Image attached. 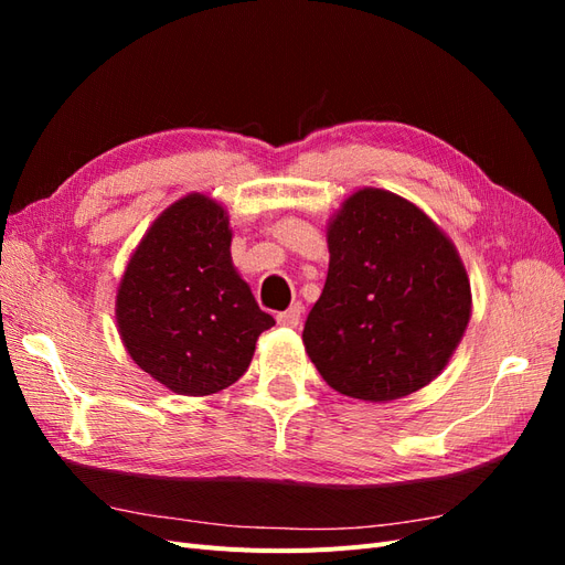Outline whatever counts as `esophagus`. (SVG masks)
Returning <instances> with one entry per match:
<instances>
[{"label": "esophagus", "instance_id": "obj_1", "mask_svg": "<svg viewBox=\"0 0 565 565\" xmlns=\"http://www.w3.org/2000/svg\"><path fill=\"white\" fill-rule=\"evenodd\" d=\"M301 313H303L301 303H292L287 311L278 313V322L282 324V328H297L299 320H301Z\"/></svg>", "mask_w": 565, "mask_h": 565}]
</instances>
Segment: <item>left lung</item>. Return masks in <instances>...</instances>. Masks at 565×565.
I'll return each mask as SVG.
<instances>
[{"label":"left lung","instance_id":"obj_1","mask_svg":"<svg viewBox=\"0 0 565 565\" xmlns=\"http://www.w3.org/2000/svg\"><path fill=\"white\" fill-rule=\"evenodd\" d=\"M328 247V280L303 324L322 380L372 403L429 384L471 316L452 243L413 202L365 188L339 210Z\"/></svg>","mask_w":565,"mask_h":565}]
</instances>
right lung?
Masks as SVG:
<instances>
[{
    "label": "right lung",
    "mask_w": 565,
    "mask_h": 565,
    "mask_svg": "<svg viewBox=\"0 0 565 565\" xmlns=\"http://www.w3.org/2000/svg\"><path fill=\"white\" fill-rule=\"evenodd\" d=\"M134 363L174 393L210 396L243 377L276 324L231 262L228 216L204 195L174 202L136 247L117 289Z\"/></svg>",
    "instance_id": "1"
}]
</instances>
